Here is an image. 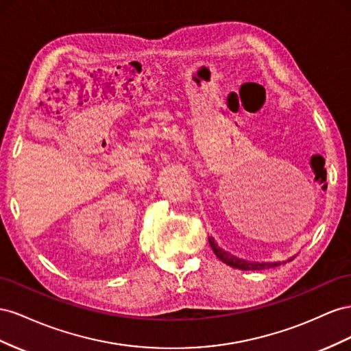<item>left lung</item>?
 I'll return each instance as SVG.
<instances>
[{
    "mask_svg": "<svg viewBox=\"0 0 351 351\" xmlns=\"http://www.w3.org/2000/svg\"><path fill=\"white\" fill-rule=\"evenodd\" d=\"M208 243H210V247L213 248L215 254L222 260L223 263L232 266L235 269H241V270H260V269H267V267H275V266H279L281 263H254V262H245V260H241V258H237L234 256H231L229 253L223 252V250H220V247H217V244L215 243L213 238H208ZM289 262V260H288Z\"/></svg>",
    "mask_w": 351,
    "mask_h": 351,
    "instance_id": "1",
    "label": "left lung"
}]
</instances>
